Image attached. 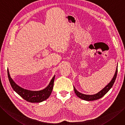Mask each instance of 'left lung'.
I'll list each match as a JSON object with an SVG mask.
<instances>
[{
	"mask_svg": "<svg viewBox=\"0 0 125 125\" xmlns=\"http://www.w3.org/2000/svg\"><path fill=\"white\" fill-rule=\"evenodd\" d=\"M117 66L116 67V72L115 73V74L112 78V80L108 84L106 85L104 88L101 90L100 91H99L98 93L97 94H94V95H86L84 94H82L80 92H78L76 89L75 87L73 86V89H74L75 93L76 95L78 97L83 99L84 100L86 101H93V100H95L97 99H98L99 98H101L103 97L107 93V92L111 89V88L112 87L115 81V79H116V78L117 76Z\"/></svg>",
	"mask_w": 125,
	"mask_h": 125,
	"instance_id": "left-lung-1",
	"label": "left lung"
}]
</instances>
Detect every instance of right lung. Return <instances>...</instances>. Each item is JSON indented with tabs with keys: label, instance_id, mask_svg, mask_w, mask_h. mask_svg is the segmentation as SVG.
<instances>
[{
	"label": "right lung",
	"instance_id": "add662e5",
	"mask_svg": "<svg viewBox=\"0 0 125 125\" xmlns=\"http://www.w3.org/2000/svg\"><path fill=\"white\" fill-rule=\"evenodd\" d=\"M8 76L9 80L14 91H15L23 99L30 103H41L47 99L52 93L55 78V76H54L48 85L45 89L40 91H33L24 89L17 85L11 78L8 69Z\"/></svg>",
	"mask_w": 125,
	"mask_h": 125
}]
</instances>
